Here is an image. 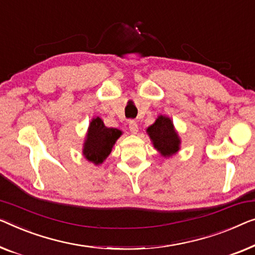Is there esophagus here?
I'll return each instance as SVG.
<instances>
[{
	"label": "esophagus",
	"mask_w": 255,
	"mask_h": 255,
	"mask_svg": "<svg viewBox=\"0 0 255 255\" xmlns=\"http://www.w3.org/2000/svg\"><path fill=\"white\" fill-rule=\"evenodd\" d=\"M129 130H130L131 134H137L138 125L136 121H129Z\"/></svg>",
	"instance_id": "esophagus-1"
}]
</instances>
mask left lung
<instances>
[{"label": "left lung", "instance_id": "8db88e82", "mask_svg": "<svg viewBox=\"0 0 255 255\" xmlns=\"http://www.w3.org/2000/svg\"><path fill=\"white\" fill-rule=\"evenodd\" d=\"M146 134L154 149L164 158L173 157L181 149V137L169 117L158 116L154 123L146 128Z\"/></svg>", "mask_w": 255, "mask_h": 255}]
</instances>
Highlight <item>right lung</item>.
<instances>
[{
    "instance_id": "obj_1",
    "label": "right lung",
    "mask_w": 255,
    "mask_h": 255,
    "mask_svg": "<svg viewBox=\"0 0 255 255\" xmlns=\"http://www.w3.org/2000/svg\"><path fill=\"white\" fill-rule=\"evenodd\" d=\"M121 135L123 131L120 129L106 127L100 117L93 118L83 142V157L95 166L102 165Z\"/></svg>"
}]
</instances>
